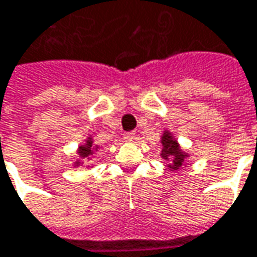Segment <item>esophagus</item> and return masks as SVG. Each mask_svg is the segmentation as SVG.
Here are the masks:
<instances>
[{"instance_id": "esophagus-1", "label": "esophagus", "mask_w": 257, "mask_h": 257, "mask_svg": "<svg viewBox=\"0 0 257 257\" xmlns=\"http://www.w3.org/2000/svg\"><path fill=\"white\" fill-rule=\"evenodd\" d=\"M135 137H137L135 132H125V134H123V139H125L126 142H132V141L135 139Z\"/></svg>"}]
</instances>
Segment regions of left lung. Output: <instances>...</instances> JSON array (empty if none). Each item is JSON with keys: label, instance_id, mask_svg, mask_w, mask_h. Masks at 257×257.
<instances>
[{"label": "left lung", "instance_id": "obj_1", "mask_svg": "<svg viewBox=\"0 0 257 257\" xmlns=\"http://www.w3.org/2000/svg\"><path fill=\"white\" fill-rule=\"evenodd\" d=\"M162 158L166 161H171L172 164L169 165V168H172L173 171H178L181 168L185 159H186V154L182 152L179 149L178 142L171 137L169 132H165L164 137H162Z\"/></svg>", "mask_w": 257, "mask_h": 257}]
</instances>
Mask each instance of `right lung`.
Masks as SVG:
<instances>
[{
    "label": "right lung",
    "instance_id": "1",
    "mask_svg": "<svg viewBox=\"0 0 257 257\" xmlns=\"http://www.w3.org/2000/svg\"><path fill=\"white\" fill-rule=\"evenodd\" d=\"M95 149H98V146H93L92 145V139L91 138H88V141H86V144L82 146H79V156L82 158V159H89V156L92 155L93 151ZM79 162H75V165H78Z\"/></svg>",
    "mask_w": 257,
    "mask_h": 257
}]
</instances>
